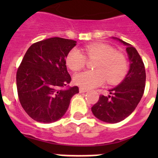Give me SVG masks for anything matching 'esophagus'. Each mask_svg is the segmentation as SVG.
I'll list each match as a JSON object with an SVG mask.
<instances>
[{
    "instance_id": "obj_1",
    "label": "esophagus",
    "mask_w": 158,
    "mask_h": 158,
    "mask_svg": "<svg viewBox=\"0 0 158 158\" xmlns=\"http://www.w3.org/2000/svg\"><path fill=\"white\" fill-rule=\"evenodd\" d=\"M79 92H80L81 93H86V92H88V89H84V88L80 87V89H79Z\"/></svg>"
}]
</instances>
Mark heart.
I'll list each match as a JSON object with an SVG mask.
<instances>
[{
    "instance_id": "heart-1",
    "label": "heart",
    "mask_w": 158,
    "mask_h": 158,
    "mask_svg": "<svg viewBox=\"0 0 158 158\" xmlns=\"http://www.w3.org/2000/svg\"><path fill=\"white\" fill-rule=\"evenodd\" d=\"M84 52L73 49L66 57V65L73 71L81 69L87 62L97 59L94 64L96 70H86L77 73L73 81L85 89L101 85L105 81L110 85L121 81L128 71V62L123 53L117 52L114 47L106 43H96L86 45Z\"/></svg>"
}]
</instances>
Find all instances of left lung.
Here are the masks:
<instances>
[{
  "mask_svg": "<svg viewBox=\"0 0 158 158\" xmlns=\"http://www.w3.org/2000/svg\"><path fill=\"white\" fill-rule=\"evenodd\" d=\"M127 46L130 69L120 85L110 89L108 96L100 95L92 107L93 115L100 120L115 123L123 120L135 111L144 93L146 70L142 58L134 47L118 40Z\"/></svg>",
  "mask_w": 158,
  "mask_h": 158,
  "instance_id": "8db88e82",
  "label": "left lung"
}]
</instances>
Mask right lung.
Masks as SVG:
<instances>
[{
  "label": "right lung",
  "mask_w": 158,
  "mask_h": 158,
  "mask_svg": "<svg viewBox=\"0 0 158 158\" xmlns=\"http://www.w3.org/2000/svg\"><path fill=\"white\" fill-rule=\"evenodd\" d=\"M76 41L54 37L33 43L25 53L16 72L19 100L34 120L54 123L62 118L77 86L62 88L70 82L65 58Z\"/></svg>",
  "instance_id": "obj_1"
}]
</instances>
